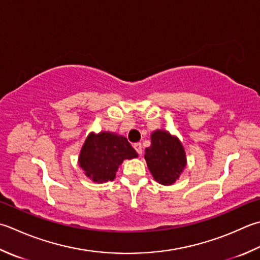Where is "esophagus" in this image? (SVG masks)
I'll return each mask as SVG.
<instances>
[{"label": "esophagus", "mask_w": 260, "mask_h": 260, "mask_svg": "<svg viewBox=\"0 0 260 260\" xmlns=\"http://www.w3.org/2000/svg\"><path fill=\"white\" fill-rule=\"evenodd\" d=\"M134 149L136 150L137 153H139L140 155L143 153V150H142V144L141 143H135L134 144Z\"/></svg>", "instance_id": "esophagus-1"}]
</instances>
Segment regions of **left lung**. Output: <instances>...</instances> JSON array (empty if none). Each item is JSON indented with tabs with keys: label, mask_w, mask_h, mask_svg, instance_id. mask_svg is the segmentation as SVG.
Segmentation results:
<instances>
[{
	"label": "left lung",
	"mask_w": 260,
	"mask_h": 260,
	"mask_svg": "<svg viewBox=\"0 0 260 260\" xmlns=\"http://www.w3.org/2000/svg\"><path fill=\"white\" fill-rule=\"evenodd\" d=\"M144 157L152 176L161 185L174 184L187 164L179 139L160 129L151 134V146L145 149Z\"/></svg>",
	"instance_id": "obj_1"
}]
</instances>
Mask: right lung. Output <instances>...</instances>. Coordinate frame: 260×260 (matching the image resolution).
<instances>
[{
    "instance_id": "obj_1",
    "label": "right lung",
    "mask_w": 260,
    "mask_h": 260,
    "mask_svg": "<svg viewBox=\"0 0 260 260\" xmlns=\"http://www.w3.org/2000/svg\"><path fill=\"white\" fill-rule=\"evenodd\" d=\"M139 154L126 137L110 132L91 133L81 149L79 165L86 177L94 182H106L115 179L118 167L126 159Z\"/></svg>"
}]
</instances>
